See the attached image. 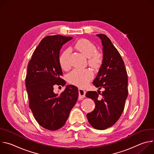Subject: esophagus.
Instances as JSON below:
<instances>
[{
  "instance_id": "34e87169",
  "label": "esophagus",
  "mask_w": 154,
  "mask_h": 154,
  "mask_svg": "<svg viewBox=\"0 0 154 154\" xmlns=\"http://www.w3.org/2000/svg\"><path fill=\"white\" fill-rule=\"evenodd\" d=\"M79 99L82 100L85 97V94H86V91L82 89V88H79Z\"/></svg>"
}]
</instances>
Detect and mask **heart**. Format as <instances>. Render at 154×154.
<instances>
[{
	"instance_id": "1",
	"label": "heart",
	"mask_w": 154,
	"mask_h": 154,
	"mask_svg": "<svg viewBox=\"0 0 154 154\" xmlns=\"http://www.w3.org/2000/svg\"><path fill=\"white\" fill-rule=\"evenodd\" d=\"M75 48L82 55L88 58V63L91 67L98 68L102 62L101 55L97 52L96 46L88 39H81L76 42ZM70 51L65 50L59 57L61 68L66 71L71 67L69 60ZM93 77V73L88 69H74L67 76L68 81L73 85L83 87L88 83Z\"/></svg>"
}]
</instances>
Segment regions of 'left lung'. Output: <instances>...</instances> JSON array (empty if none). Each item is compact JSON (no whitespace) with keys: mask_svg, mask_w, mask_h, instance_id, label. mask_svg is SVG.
Instances as JSON below:
<instances>
[{"mask_svg":"<svg viewBox=\"0 0 154 154\" xmlns=\"http://www.w3.org/2000/svg\"><path fill=\"white\" fill-rule=\"evenodd\" d=\"M101 40L103 58L93 84L100 92L88 91L86 97L96 104L94 110L86 115L90 124L98 130H105L115 124L120 118L128 96V77L122 58L106 35H96Z\"/></svg>","mask_w":154,"mask_h":154,"instance_id":"8db88e82","label":"left lung"}]
</instances>
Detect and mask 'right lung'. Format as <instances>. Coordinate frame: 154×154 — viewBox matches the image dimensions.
<instances>
[{
    "label": "right lung",
    "instance_id": "1",
    "mask_svg": "<svg viewBox=\"0 0 154 154\" xmlns=\"http://www.w3.org/2000/svg\"><path fill=\"white\" fill-rule=\"evenodd\" d=\"M72 37L60 35L43 38L29 63L26 79L29 106L38 124L49 130L61 128L77 102L78 88L66 86L60 94L55 93L54 86L64 85L59 63L62 46Z\"/></svg>",
    "mask_w": 154,
    "mask_h": 154
}]
</instances>
